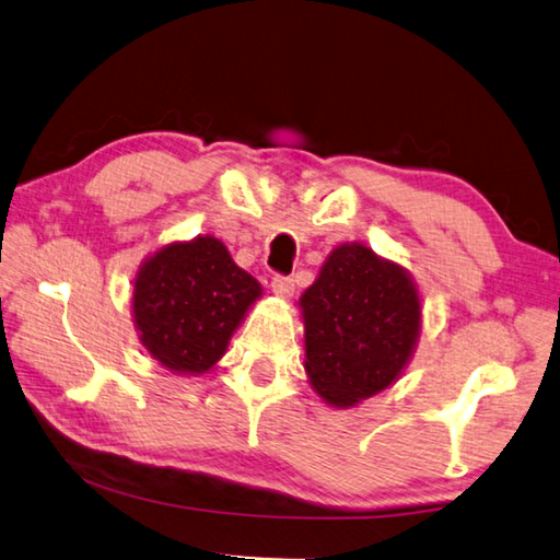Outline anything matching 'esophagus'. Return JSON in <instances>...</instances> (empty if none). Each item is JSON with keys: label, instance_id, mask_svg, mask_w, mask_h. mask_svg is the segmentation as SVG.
<instances>
[{"label": "esophagus", "instance_id": "obj_1", "mask_svg": "<svg viewBox=\"0 0 560 560\" xmlns=\"http://www.w3.org/2000/svg\"><path fill=\"white\" fill-rule=\"evenodd\" d=\"M293 289H296V283H293L291 277H283V273H277V277L271 279V291L277 293L279 299H291L293 296Z\"/></svg>", "mask_w": 560, "mask_h": 560}]
</instances>
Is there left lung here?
Instances as JSON below:
<instances>
[{
    "label": "left lung",
    "mask_w": 560,
    "mask_h": 560,
    "mask_svg": "<svg viewBox=\"0 0 560 560\" xmlns=\"http://www.w3.org/2000/svg\"><path fill=\"white\" fill-rule=\"evenodd\" d=\"M306 372L325 401L352 406L386 389L409 362L421 303L401 267L340 245L301 296Z\"/></svg>",
    "instance_id": "obj_1"
}]
</instances>
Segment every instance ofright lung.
I'll return each mask as SVG.
<instances>
[{
    "label": "right lung",
    "instance_id": "add662e5",
    "mask_svg": "<svg viewBox=\"0 0 560 560\" xmlns=\"http://www.w3.org/2000/svg\"><path fill=\"white\" fill-rule=\"evenodd\" d=\"M261 296L257 279L215 237L168 245L135 281V320L151 358L171 372H208Z\"/></svg>",
    "mask_w": 560,
    "mask_h": 560
}]
</instances>
